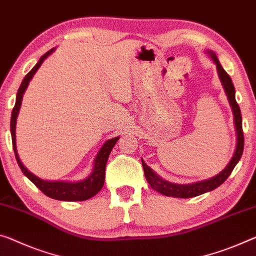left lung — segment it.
Masks as SVG:
<instances>
[{
	"label": "left lung",
	"instance_id": "left-lung-1",
	"mask_svg": "<svg viewBox=\"0 0 256 256\" xmlns=\"http://www.w3.org/2000/svg\"><path fill=\"white\" fill-rule=\"evenodd\" d=\"M208 54L212 57V60L215 62L216 68H218V78L222 82V86L224 88V92L226 94L228 100L231 106L234 113V127H236V134H237V146H236V151L234 153V156L231 158L230 162L228 164V166L220 172L218 175L214 176L210 180H202L198 183H192V184H175L167 182V180H162L156 174L152 169L144 162V160L142 159V164H143L144 174L146 180L150 184L152 188H154L156 191H158L159 194L168 196H176V198H192V196H200L206 192H210L214 188H218L221 184L226 182V180L229 178L231 172H232L236 164H238V161L240 160L242 151H244V134H242V113L239 105L236 100V92H234V86L232 84V80L229 76L222 65L220 64V62L216 57V54L213 51H207Z\"/></svg>",
	"mask_w": 256,
	"mask_h": 256
}]
</instances>
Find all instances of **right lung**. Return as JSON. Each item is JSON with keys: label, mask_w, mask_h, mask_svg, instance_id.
Segmentation results:
<instances>
[{"label": "right lung", "mask_w": 256, "mask_h": 256, "mask_svg": "<svg viewBox=\"0 0 256 256\" xmlns=\"http://www.w3.org/2000/svg\"><path fill=\"white\" fill-rule=\"evenodd\" d=\"M54 50V49H51L48 51V52L43 54V56L40 58V60L38 62V64L35 65L28 73H27V76L25 78H24L20 87L18 89L17 97H16L14 108L12 110V113H11V122H10L11 137H12V146H14L16 159H17V162L19 164V167H20L22 172L25 174L26 178L32 180L35 186L40 188L46 196H48L50 198L56 199V200H62V202H84V200H87L95 194H97L98 192L100 191V188H103L104 180H105L106 162H108L110 153H111L112 148L116 145L118 140H119V137L108 140L103 146H102L97 156L95 158V161H94V168H92V174H90L86 180H81V182H74V183L50 182V180H41L40 178H38V176H35L22 164L20 159H19L17 146H16V122H17V116H18L19 110H20L24 92H25L27 86H28L30 81L32 80L35 72H36L38 68L42 65L43 60H44L50 54H52Z\"/></svg>", "instance_id": "right-lung-1"}]
</instances>
